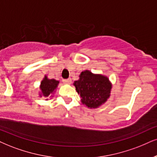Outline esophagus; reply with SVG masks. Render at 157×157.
<instances>
[{"mask_svg": "<svg viewBox=\"0 0 157 157\" xmlns=\"http://www.w3.org/2000/svg\"><path fill=\"white\" fill-rule=\"evenodd\" d=\"M63 82H64V84H71V82H72V80H71V78L63 79Z\"/></svg>", "mask_w": 157, "mask_h": 157, "instance_id": "esophagus-1", "label": "esophagus"}]
</instances>
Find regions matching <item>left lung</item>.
<instances>
[{"label":"left lung","instance_id":"left-lung-1","mask_svg":"<svg viewBox=\"0 0 157 157\" xmlns=\"http://www.w3.org/2000/svg\"><path fill=\"white\" fill-rule=\"evenodd\" d=\"M75 90L82 98L81 102L89 108H97L107 101L111 96L112 84L102 74H94L86 70L73 83Z\"/></svg>","mask_w":157,"mask_h":157}]
</instances>
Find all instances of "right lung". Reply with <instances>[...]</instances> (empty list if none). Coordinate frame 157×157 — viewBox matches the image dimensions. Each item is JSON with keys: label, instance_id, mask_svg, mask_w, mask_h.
Masks as SVG:
<instances>
[{"label": "right lung", "instance_id": "add662e5", "mask_svg": "<svg viewBox=\"0 0 157 157\" xmlns=\"http://www.w3.org/2000/svg\"><path fill=\"white\" fill-rule=\"evenodd\" d=\"M59 82L55 79H49L45 75L43 80L41 81L40 85V92H39V96L44 97V98H52L57 90L58 84ZM48 100V99H46Z\"/></svg>", "mask_w": 157, "mask_h": 157}]
</instances>
